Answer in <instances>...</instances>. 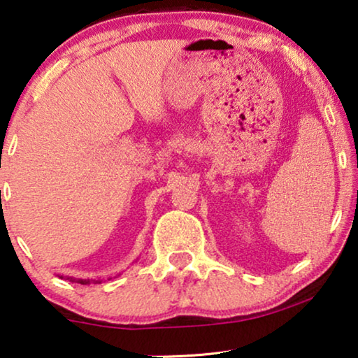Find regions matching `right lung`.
Instances as JSON below:
<instances>
[{"label":"right lung","instance_id":"add662e5","mask_svg":"<svg viewBox=\"0 0 358 358\" xmlns=\"http://www.w3.org/2000/svg\"><path fill=\"white\" fill-rule=\"evenodd\" d=\"M63 278V277H62ZM70 278V282H78V283H81V285H87V283H101L102 280H90V278H73V277H68Z\"/></svg>","mask_w":358,"mask_h":358}]
</instances>
